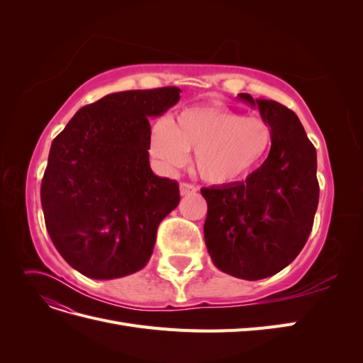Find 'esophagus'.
Instances as JSON below:
<instances>
[{"instance_id": "obj_1", "label": "esophagus", "mask_w": 363, "mask_h": 363, "mask_svg": "<svg viewBox=\"0 0 363 363\" xmlns=\"http://www.w3.org/2000/svg\"><path fill=\"white\" fill-rule=\"evenodd\" d=\"M196 191H199V188L196 186L191 184V183H180V195L182 196H186V195H191V194H195Z\"/></svg>"}]
</instances>
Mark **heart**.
Masks as SVG:
<instances>
[{
    "mask_svg": "<svg viewBox=\"0 0 363 363\" xmlns=\"http://www.w3.org/2000/svg\"><path fill=\"white\" fill-rule=\"evenodd\" d=\"M272 145L267 119L245 116L223 104L195 106L171 116L151 130L148 150L162 168L174 171L188 162L200 177L212 184L247 179L265 160Z\"/></svg>",
    "mask_w": 363,
    "mask_h": 363,
    "instance_id": "heart-1",
    "label": "heart"
}]
</instances>
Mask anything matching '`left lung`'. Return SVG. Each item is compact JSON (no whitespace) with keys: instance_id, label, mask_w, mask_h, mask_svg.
<instances>
[{"instance_id":"1","label":"left lung","mask_w":363,"mask_h":363,"mask_svg":"<svg viewBox=\"0 0 363 363\" xmlns=\"http://www.w3.org/2000/svg\"><path fill=\"white\" fill-rule=\"evenodd\" d=\"M240 100L259 107L272 128L267 160L245 182L203 188L207 201L204 239L215 267L233 277H271L300 255L320 199L316 150L288 107Z\"/></svg>"}]
</instances>
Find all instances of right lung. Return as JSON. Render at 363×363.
Returning a JSON list of instances; mask_svg holds the SVG:
<instances>
[{
    "instance_id": "obj_1",
    "label": "right lung",
    "mask_w": 363,
    "mask_h": 363,
    "mask_svg": "<svg viewBox=\"0 0 363 363\" xmlns=\"http://www.w3.org/2000/svg\"><path fill=\"white\" fill-rule=\"evenodd\" d=\"M175 86L103 96L52 140L40 186L54 247L83 276L111 280L147 265L179 183L151 171L150 116L180 100Z\"/></svg>"
}]
</instances>
